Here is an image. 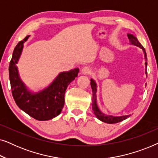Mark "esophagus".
<instances>
[{"instance_id":"34e87169","label":"esophagus","mask_w":158,"mask_h":158,"mask_svg":"<svg viewBox=\"0 0 158 158\" xmlns=\"http://www.w3.org/2000/svg\"><path fill=\"white\" fill-rule=\"evenodd\" d=\"M81 73H82V74H83V75H88V74H90V68H89V67H88V66L83 67V68H82V70H81Z\"/></svg>"}]
</instances>
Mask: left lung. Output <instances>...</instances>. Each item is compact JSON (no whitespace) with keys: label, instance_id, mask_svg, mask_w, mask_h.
Returning a JSON list of instances; mask_svg holds the SVG:
<instances>
[{"label":"left lung","instance_id":"8db88e82","mask_svg":"<svg viewBox=\"0 0 158 158\" xmlns=\"http://www.w3.org/2000/svg\"><path fill=\"white\" fill-rule=\"evenodd\" d=\"M127 36H128L129 42H130L131 44L135 45L139 48H141L143 51L144 54V60H145V74H148V72H147V67H148V58H147V55L145 49L142 45L139 42V41L137 40V39L135 37L133 34H127ZM90 85H91L92 91H93V99H92V109L93 111H94V113L97 118H98L99 120H101V122H103L105 123H108V124H116V123L122 122L124 119H126L128 117H129L131 115H125V116H110V115H106V114L102 113L100 111V109H98V105H97V101H96V87L97 85L94 80H90Z\"/></svg>","mask_w":158,"mask_h":158}]
</instances>
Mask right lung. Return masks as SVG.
Masks as SVG:
<instances>
[{
    "mask_svg": "<svg viewBox=\"0 0 158 158\" xmlns=\"http://www.w3.org/2000/svg\"><path fill=\"white\" fill-rule=\"evenodd\" d=\"M29 36L19 42L14 48L9 64V79L13 97L20 109L39 121L55 118L61 113L64 103V94L69 84L77 76L78 68L60 73L48 87L38 93H32L19 77L16 64L22 52L23 43Z\"/></svg>",
    "mask_w": 158,
    "mask_h": 158,
    "instance_id": "add662e5",
    "label": "right lung"
}]
</instances>
